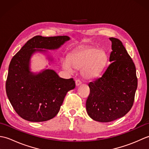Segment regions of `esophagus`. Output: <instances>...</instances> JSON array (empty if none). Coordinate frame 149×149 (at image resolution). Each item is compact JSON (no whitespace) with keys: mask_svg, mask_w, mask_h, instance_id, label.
Returning <instances> with one entry per match:
<instances>
[{"mask_svg":"<svg viewBox=\"0 0 149 149\" xmlns=\"http://www.w3.org/2000/svg\"><path fill=\"white\" fill-rule=\"evenodd\" d=\"M81 84V81L80 80H76V81H75V85H76L77 86H79Z\"/></svg>","mask_w":149,"mask_h":149,"instance_id":"obj_1","label":"esophagus"}]
</instances>
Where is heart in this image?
Returning a JSON list of instances; mask_svg holds the SVG:
<instances>
[{
	"mask_svg": "<svg viewBox=\"0 0 149 149\" xmlns=\"http://www.w3.org/2000/svg\"><path fill=\"white\" fill-rule=\"evenodd\" d=\"M107 60L106 53L102 50L89 48L75 50L67 59L62 61L65 70L72 72V69H81V75L86 79L97 78L105 67Z\"/></svg>",
	"mask_w": 149,
	"mask_h": 149,
	"instance_id": "obj_1",
	"label": "heart"
}]
</instances>
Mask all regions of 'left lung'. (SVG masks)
<instances>
[{
    "mask_svg": "<svg viewBox=\"0 0 149 149\" xmlns=\"http://www.w3.org/2000/svg\"><path fill=\"white\" fill-rule=\"evenodd\" d=\"M112 51L109 66L95 81L88 84V115L100 122H109L127 114L133 105L138 79L136 67L120 40L110 38Z\"/></svg>",
    "mask_w": 149,
    "mask_h": 149,
    "instance_id": "obj_1",
    "label": "left lung"
}]
</instances>
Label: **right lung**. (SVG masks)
<instances>
[{
	"label": "right lung",
	"mask_w": 149,
	"mask_h": 149,
	"mask_svg": "<svg viewBox=\"0 0 149 149\" xmlns=\"http://www.w3.org/2000/svg\"><path fill=\"white\" fill-rule=\"evenodd\" d=\"M70 40L67 36H36L27 41L12 58L9 66L6 90L18 115L33 122L47 121L59 111L68 91L74 89L73 79H63L54 70L44 68L34 72L31 58L36 53L45 56L50 65L54 58L48 50H58Z\"/></svg>",
	"instance_id": "1"
}]
</instances>
